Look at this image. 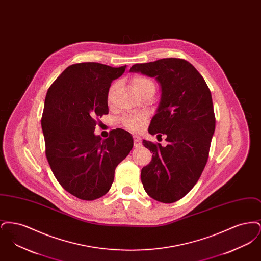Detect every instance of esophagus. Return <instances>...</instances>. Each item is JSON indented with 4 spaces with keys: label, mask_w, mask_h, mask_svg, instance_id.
<instances>
[{
    "label": "esophagus",
    "mask_w": 261,
    "mask_h": 261,
    "mask_svg": "<svg viewBox=\"0 0 261 261\" xmlns=\"http://www.w3.org/2000/svg\"><path fill=\"white\" fill-rule=\"evenodd\" d=\"M133 138H134V147H135V148H139V147H141V146H142L141 138L139 136H137V135H134Z\"/></svg>",
    "instance_id": "34e87169"
}]
</instances>
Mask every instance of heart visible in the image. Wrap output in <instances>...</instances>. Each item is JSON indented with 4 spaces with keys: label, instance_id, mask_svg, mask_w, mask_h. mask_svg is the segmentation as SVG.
Listing matches in <instances>:
<instances>
[{
    "label": "heart",
    "instance_id": "obj_1",
    "mask_svg": "<svg viewBox=\"0 0 261 261\" xmlns=\"http://www.w3.org/2000/svg\"><path fill=\"white\" fill-rule=\"evenodd\" d=\"M132 86L134 88L135 92L137 94L147 91V90H154V84L153 82L145 77V76H135L132 79ZM114 85H112V87L109 90V94H108V100L109 102L112 100V93L114 90ZM123 124L125 125L126 128H128L131 131H139L141 130L146 123V117L144 114H132L129 116H125L123 118Z\"/></svg>",
    "mask_w": 261,
    "mask_h": 261
}]
</instances>
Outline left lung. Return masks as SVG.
Here are the masks:
<instances>
[{
    "label": "left lung",
    "mask_w": 261,
    "mask_h": 261,
    "mask_svg": "<svg viewBox=\"0 0 261 261\" xmlns=\"http://www.w3.org/2000/svg\"><path fill=\"white\" fill-rule=\"evenodd\" d=\"M130 72L154 78L161 87L149 133L164 134L168 143L143 140L152 159L142 168L141 180L150 198L171 203L196 185L207 162L215 130L211 91L194 65L181 59L137 63Z\"/></svg>",
    "instance_id": "left-lung-1"
}]
</instances>
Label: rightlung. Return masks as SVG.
<instances>
[{
  "label": "right lung",
  "instance_id": "1",
  "mask_svg": "<svg viewBox=\"0 0 261 261\" xmlns=\"http://www.w3.org/2000/svg\"><path fill=\"white\" fill-rule=\"evenodd\" d=\"M126 67L72 64L48 90L41 121L47 160L62 188L78 199L105 196L116 166L133 148V137L123 129L112 130L107 139L94 132L96 119L109 113L111 84Z\"/></svg>",
  "mask_w": 261,
  "mask_h": 261
}]
</instances>
